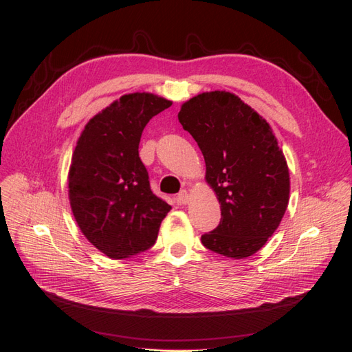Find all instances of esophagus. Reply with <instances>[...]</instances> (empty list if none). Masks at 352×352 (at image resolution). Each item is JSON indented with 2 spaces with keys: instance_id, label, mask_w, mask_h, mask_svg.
<instances>
[{
  "instance_id": "34e87169",
  "label": "esophagus",
  "mask_w": 352,
  "mask_h": 352,
  "mask_svg": "<svg viewBox=\"0 0 352 352\" xmlns=\"http://www.w3.org/2000/svg\"><path fill=\"white\" fill-rule=\"evenodd\" d=\"M176 199H177V202L180 206H184V204H188L189 202V194H188V190H185V189H182L180 190V192L177 194V197H176Z\"/></svg>"
}]
</instances>
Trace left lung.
<instances>
[{"instance_id": "8db88e82", "label": "left lung", "mask_w": 352, "mask_h": 352, "mask_svg": "<svg viewBox=\"0 0 352 352\" xmlns=\"http://www.w3.org/2000/svg\"><path fill=\"white\" fill-rule=\"evenodd\" d=\"M206 160V182L219 199L220 225L206 248L245 258L279 228L289 202V168L267 120L226 91L198 94L177 114Z\"/></svg>"}]
</instances>
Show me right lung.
Masks as SVG:
<instances>
[{
  "instance_id": "add662e5",
  "label": "right lung",
  "mask_w": 352,
  "mask_h": 352,
  "mask_svg": "<svg viewBox=\"0 0 352 352\" xmlns=\"http://www.w3.org/2000/svg\"><path fill=\"white\" fill-rule=\"evenodd\" d=\"M170 105L150 92L122 95L85 124L73 151L67 182L74 220L113 260L151 248L172 210L153 194L138 151L146 123Z\"/></svg>"
}]
</instances>
